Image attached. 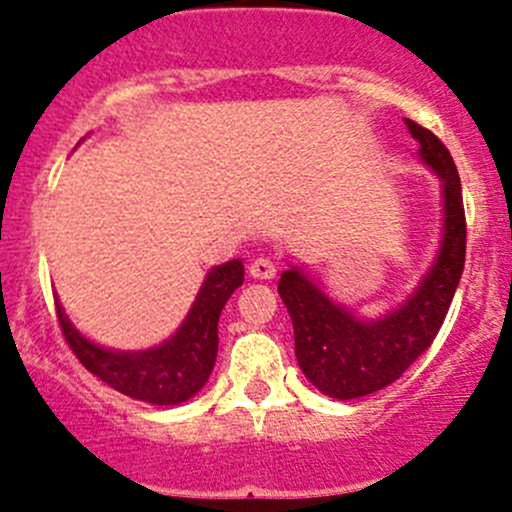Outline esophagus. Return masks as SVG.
<instances>
[{
    "instance_id": "esophagus-1",
    "label": "esophagus",
    "mask_w": 512,
    "mask_h": 512,
    "mask_svg": "<svg viewBox=\"0 0 512 512\" xmlns=\"http://www.w3.org/2000/svg\"><path fill=\"white\" fill-rule=\"evenodd\" d=\"M250 275L255 280H272L277 275V267L275 262L267 260V257H257V260L250 262Z\"/></svg>"
}]
</instances>
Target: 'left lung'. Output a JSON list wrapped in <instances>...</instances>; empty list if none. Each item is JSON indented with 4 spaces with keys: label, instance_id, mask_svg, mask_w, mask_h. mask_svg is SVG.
<instances>
[{
    "label": "left lung",
    "instance_id": "8db88e82",
    "mask_svg": "<svg viewBox=\"0 0 512 512\" xmlns=\"http://www.w3.org/2000/svg\"><path fill=\"white\" fill-rule=\"evenodd\" d=\"M406 126L421 158L443 180L446 205L441 252L414 297L379 322H359L297 270L282 272L277 285L292 317L299 369L332 399H359L394 384L433 344L466 265V210L456 163L436 133L409 118Z\"/></svg>",
    "mask_w": 512,
    "mask_h": 512
}]
</instances>
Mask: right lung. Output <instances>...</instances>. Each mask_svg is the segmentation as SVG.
Masks as SVG:
<instances>
[{
  "instance_id": "add662e5",
  "label": "right lung",
  "mask_w": 512,
  "mask_h": 512,
  "mask_svg": "<svg viewBox=\"0 0 512 512\" xmlns=\"http://www.w3.org/2000/svg\"><path fill=\"white\" fill-rule=\"evenodd\" d=\"M245 282V267L240 260H230L215 267L200 289L193 309L183 327L148 352H108L81 337L61 307L56 304L61 334L76 359L131 399L156 406H175L198 394L208 381L218 356V319L230 294Z\"/></svg>"
}]
</instances>
